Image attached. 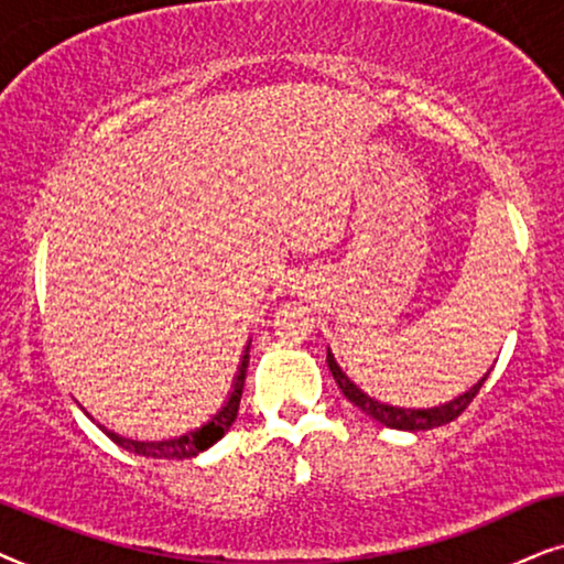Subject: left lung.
<instances>
[{
  "mask_svg": "<svg viewBox=\"0 0 564 564\" xmlns=\"http://www.w3.org/2000/svg\"><path fill=\"white\" fill-rule=\"evenodd\" d=\"M327 366H329V371H333L337 387L343 389V394L348 397V400L356 404V408L364 410L369 417L379 420L381 425L397 427V431H431V427L452 423V420L459 417L462 412L469 408L471 400H475L477 392H479V387H482L487 381V377H482L475 387L469 389V392H464L462 397H456V400L446 402V404H438V408L404 410V408H389V404H381L377 400H371L369 394L360 392V389L352 384V381L340 371V366L335 364L333 352H329V350H327Z\"/></svg>",
  "mask_w": 564,
  "mask_h": 564,
  "instance_id": "left-lung-1",
  "label": "left lung"
}]
</instances>
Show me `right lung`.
Wrapping results in <instances>:
<instances>
[{"label": "right lung", "mask_w": 564, "mask_h": 564, "mask_svg": "<svg viewBox=\"0 0 564 564\" xmlns=\"http://www.w3.org/2000/svg\"><path fill=\"white\" fill-rule=\"evenodd\" d=\"M250 350V348H247ZM245 350L242 356V366H239L237 381H235V392H231L229 402L224 404L219 415L212 417V423H206L198 431L180 435V438H170V441H152V444H144V441H131V438H120V435L108 433L110 441H116L120 448L126 452L139 454V456H149V459H191V456H198L200 452H206L208 446H214L216 441L221 438L224 433L229 431L231 423H235L237 410H239V400H242V389H245V377H247V364H250V352Z\"/></svg>", "instance_id": "right-lung-1"}]
</instances>
